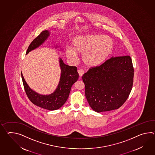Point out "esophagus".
Here are the masks:
<instances>
[{"instance_id": "esophagus-1", "label": "esophagus", "mask_w": 155, "mask_h": 155, "mask_svg": "<svg viewBox=\"0 0 155 155\" xmlns=\"http://www.w3.org/2000/svg\"><path fill=\"white\" fill-rule=\"evenodd\" d=\"M78 72L79 73V75L80 77H82L83 76V74L84 73V70H83L82 69H80L78 70Z\"/></svg>"}]
</instances>
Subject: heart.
I'll return each mask as SVG.
<instances>
[{
  "label": "heart",
  "instance_id": "obj_1",
  "mask_svg": "<svg viewBox=\"0 0 155 155\" xmlns=\"http://www.w3.org/2000/svg\"><path fill=\"white\" fill-rule=\"evenodd\" d=\"M112 39L107 35L88 34L76 37L72 41V49L67 48L65 54L71 61H75L76 54H82L86 65L94 67L105 62L114 49Z\"/></svg>",
  "mask_w": 155,
  "mask_h": 155
}]
</instances>
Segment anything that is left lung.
<instances>
[{
  "label": "left lung",
  "mask_w": 155,
  "mask_h": 155,
  "mask_svg": "<svg viewBox=\"0 0 155 155\" xmlns=\"http://www.w3.org/2000/svg\"><path fill=\"white\" fill-rule=\"evenodd\" d=\"M134 69L129 55L117 56L91 67L82 76L88 102L97 112L117 110L127 100Z\"/></svg>",
  "instance_id": "1"
}]
</instances>
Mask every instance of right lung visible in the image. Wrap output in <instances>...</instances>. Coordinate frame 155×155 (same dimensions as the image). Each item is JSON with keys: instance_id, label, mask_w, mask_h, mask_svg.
Wrapping results in <instances>:
<instances>
[{"instance_id": "add662e5", "label": "right lung", "mask_w": 155, "mask_h": 155, "mask_svg": "<svg viewBox=\"0 0 155 155\" xmlns=\"http://www.w3.org/2000/svg\"><path fill=\"white\" fill-rule=\"evenodd\" d=\"M49 35V32L48 31H41L31 41L28 48L26 54L43 44ZM59 63L61 69L60 81L55 91L49 95H41L33 91L28 86L21 73L25 92L28 98L35 105L48 110H55L62 107L68 99L71 87L78 79L79 74L75 66L65 64L61 58H59Z\"/></svg>"}]
</instances>
